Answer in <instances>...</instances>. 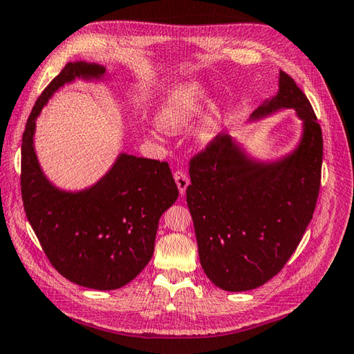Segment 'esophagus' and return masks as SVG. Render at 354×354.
I'll use <instances>...</instances> for the list:
<instances>
[{"instance_id": "esophagus-1", "label": "esophagus", "mask_w": 354, "mask_h": 354, "mask_svg": "<svg viewBox=\"0 0 354 354\" xmlns=\"http://www.w3.org/2000/svg\"><path fill=\"white\" fill-rule=\"evenodd\" d=\"M173 178H175L176 185H178V189H179V193L185 194L187 187L190 185V178H189V175H187V173H185L184 170L178 169L175 173H173Z\"/></svg>"}]
</instances>
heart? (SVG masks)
<instances>
[{"instance_id": "b5f03b06", "label": "heart", "mask_w": 354, "mask_h": 354, "mask_svg": "<svg viewBox=\"0 0 354 354\" xmlns=\"http://www.w3.org/2000/svg\"><path fill=\"white\" fill-rule=\"evenodd\" d=\"M204 97L205 88L199 82L190 80L171 86L162 97L160 109L156 112V124L167 132L183 131L198 117ZM221 118V102H209L204 120L198 129V138L201 142H208L214 137L219 129Z\"/></svg>"}]
</instances>
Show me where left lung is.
I'll list each match as a JSON object with an SVG mask.
<instances>
[{"instance_id":"left-lung-1","label":"left lung","mask_w":354,"mask_h":354,"mask_svg":"<svg viewBox=\"0 0 354 354\" xmlns=\"http://www.w3.org/2000/svg\"><path fill=\"white\" fill-rule=\"evenodd\" d=\"M290 108L303 120V137L283 160L252 161L225 133L190 160L187 205L201 266L223 290H251L269 281L312 221L321 187L322 132L309 99L280 71L277 95L251 117Z\"/></svg>"}]
</instances>
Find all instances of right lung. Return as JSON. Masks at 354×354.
<instances>
[{
	"label": "right lung",
	"instance_id": "right-lung-1",
	"mask_svg": "<svg viewBox=\"0 0 354 354\" xmlns=\"http://www.w3.org/2000/svg\"><path fill=\"white\" fill-rule=\"evenodd\" d=\"M104 66L70 62L50 82L22 133L21 194L47 259L66 280L95 290L132 281L153 255L158 222L178 199L167 162L122 153L91 189H56L35 153V120L53 93L76 77L100 79Z\"/></svg>",
	"mask_w": 354,
	"mask_h": 354
}]
</instances>
